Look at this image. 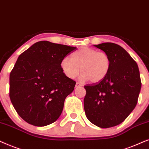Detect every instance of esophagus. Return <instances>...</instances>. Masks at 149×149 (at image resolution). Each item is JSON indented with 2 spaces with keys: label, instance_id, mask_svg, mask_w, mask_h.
<instances>
[{
  "label": "esophagus",
  "instance_id": "esophagus-1",
  "mask_svg": "<svg viewBox=\"0 0 149 149\" xmlns=\"http://www.w3.org/2000/svg\"><path fill=\"white\" fill-rule=\"evenodd\" d=\"M82 86V84H80V83H79V82H76V88H78V87H80V86Z\"/></svg>",
  "mask_w": 149,
  "mask_h": 149
}]
</instances>
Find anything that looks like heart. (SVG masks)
<instances>
[{
  "mask_svg": "<svg viewBox=\"0 0 149 149\" xmlns=\"http://www.w3.org/2000/svg\"><path fill=\"white\" fill-rule=\"evenodd\" d=\"M61 68L67 78L73 79L82 71L81 79L93 83L102 82L108 76L111 60L104 52L83 47L71 54V59L65 57L61 61Z\"/></svg>",
  "mask_w": 149,
  "mask_h": 149,
  "instance_id": "b5f03b06",
  "label": "heart"
}]
</instances>
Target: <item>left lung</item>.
<instances>
[{
  "label": "left lung",
  "mask_w": 149,
  "mask_h": 149,
  "mask_svg": "<svg viewBox=\"0 0 149 149\" xmlns=\"http://www.w3.org/2000/svg\"><path fill=\"white\" fill-rule=\"evenodd\" d=\"M108 54L111 68L104 80L85 85L86 116L101 128L123 122L136 107L141 89L138 65L125 49L113 43L95 45Z\"/></svg>",
  "instance_id": "obj_1"
}]
</instances>
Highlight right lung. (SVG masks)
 <instances>
[{"label":"right lung","instance_id":"obj_1","mask_svg":"<svg viewBox=\"0 0 149 149\" xmlns=\"http://www.w3.org/2000/svg\"><path fill=\"white\" fill-rule=\"evenodd\" d=\"M76 47L41 41L19 55L9 76V97L28 123L45 126L62 113L76 82L67 78L61 61Z\"/></svg>","mask_w":149,"mask_h":149}]
</instances>
